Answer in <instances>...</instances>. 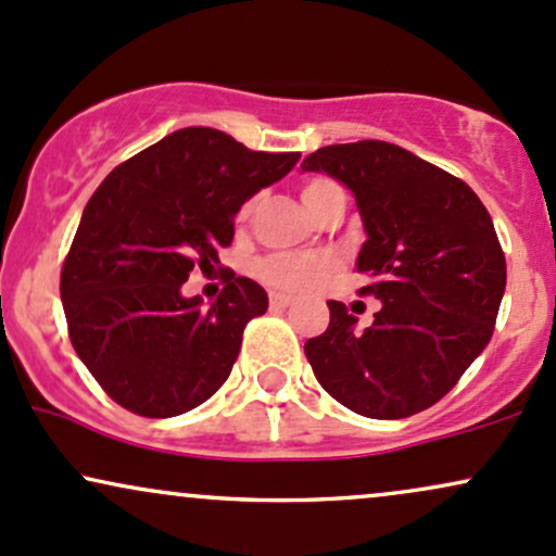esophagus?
I'll return each mask as SVG.
<instances>
[{
    "instance_id": "esophagus-1",
    "label": "esophagus",
    "mask_w": 556,
    "mask_h": 556,
    "mask_svg": "<svg viewBox=\"0 0 556 556\" xmlns=\"http://www.w3.org/2000/svg\"><path fill=\"white\" fill-rule=\"evenodd\" d=\"M290 303H292L290 295H279V292H271V295H269L271 311H282V308H287V305H290Z\"/></svg>"
}]
</instances>
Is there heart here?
<instances>
[{"label":"heart","instance_id":"b5f03b06","mask_svg":"<svg viewBox=\"0 0 556 556\" xmlns=\"http://www.w3.org/2000/svg\"><path fill=\"white\" fill-rule=\"evenodd\" d=\"M329 188H337L334 182L316 177V180L303 185V203L308 206L316 195L327 193ZM253 203L242 208V216L251 214ZM334 269V261L327 256H308V253H274V256L261 258L256 264V274L274 290L282 292H305L314 290L318 282L329 277Z\"/></svg>","mask_w":556,"mask_h":556}]
</instances>
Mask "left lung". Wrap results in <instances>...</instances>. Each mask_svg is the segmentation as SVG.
Listing matches in <instances>:
<instances>
[{"label":"left lung","mask_w":556,"mask_h":556,"mask_svg":"<svg viewBox=\"0 0 556 556\" xmlns=\"http://www.w3.org/2000/svg\"><path fill=\"white\" fill-rule=\"evenodd\" d=\"M355 195V269L381 308L368 329L337 300L305 358L337 402L366 418L416 416L457 384L494 331L507 264L494 222L450 172L384 140L324 146L303 159Z\"/></svg>","instance_id":"1"}]
</instances>
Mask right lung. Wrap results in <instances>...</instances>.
<instances>
[{"label": "right lung", "instance_id": "1", "mask_svg": "<svg viewBox=\"0 0 556 556\" xmlns=\"http://www.w3.org/2000/svg\"><path fill=\"white\" fill-rule=\"evenodd\" d=\"M300 154L251 151L214 127H185L96 188L62 266L70 342L114 402L172 418L206 402L238 361L242 329L266 314L258 282L227 271L214 303L185 298L195 266L214 269L235 214Z\"/></svg>", "mask_w": 556, "mask_h": 556}]
</instances>
